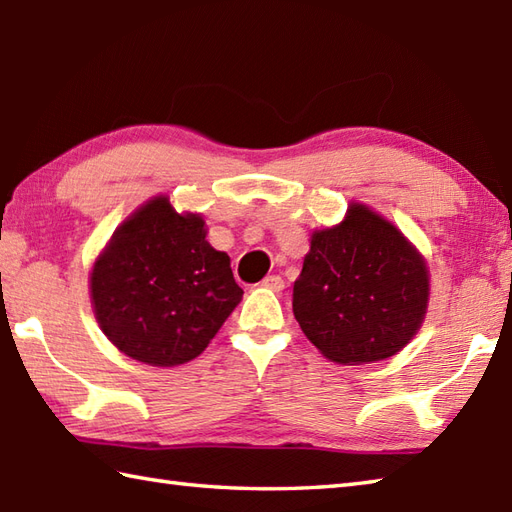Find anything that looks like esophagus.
<instances>
[{
	"label": "esophagus",
	"instance_id": "34e87169",
	"mask_svg": "<svg viewBox=\"0 0 512 512\" xmlns=\"http://www.w3.org/2000/svg\"><path fill=\"white\" fill-rule=\"evenodd\" d=\"M262 286L268 288V290H275V293H282V290L286 288L284 279L279 277V275H268V277L264 279V282H262Z\"/></svg>",
	"mask_w": 512,
	"mask_h": 512
}]
</instances>
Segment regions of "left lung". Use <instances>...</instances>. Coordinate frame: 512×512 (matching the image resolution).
<instances>
[{"label": "left lung", "instance_id": "1", "mask_svg": "<svg viewBox=\"0 0 512 512\" xmlns=\"http://www.w3.org/2000/svg\"><path fill=\"white\" fill-rule=\"evenodd\" d=\"M428 297L424 255L393 222L350 202L342 222L310 235L293 313L326 359L359 366L397 355L422 328Z\"/></svg>", "mask_w": 512, "mask_h": 512}]
</instances>
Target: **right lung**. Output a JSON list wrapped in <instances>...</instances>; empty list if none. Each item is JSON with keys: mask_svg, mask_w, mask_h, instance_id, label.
Instances as JSON below:
<instances>
[{"mask_svg": "<svg viewBox=\"0 0 512 512\" xmlns=\"http://www.w3.org/2000/svg\"><path fill=\"white\" fill-rule=\"evenodd\" d=\"M199 213L157 195L115 228L90 270V304L119 353L148 366L199 357L242 302L230 257Z\"/></svg>", "mask_w": 512, "mask_h": 512, "instance_id": "1", "label": "right lung"}]
</instances>
